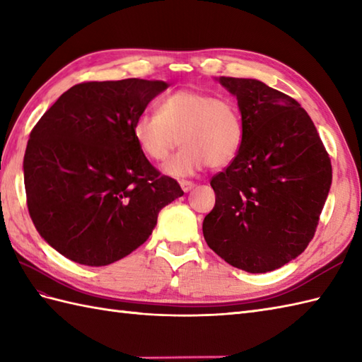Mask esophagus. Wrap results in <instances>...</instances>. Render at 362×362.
Instances as JSON below:
<instances>
[{"mask_svg":"<svg viewBox=\"0 0 362 362\" xmlns=\"http://www.w3.org/2000/svg\"><path fill=\"white\" fill-rule=\"evenodd\" d=\"M180 186H181V189H182L184 192H190L192 189L195 187V184L192 182V181H181Z\"/></svg>","mask_w":362,"mask_h":362,"instance_id":"34e87169","label":"esophagus"}]
</instances>
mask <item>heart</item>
<instances>
[{"label": "heart", "instance_id": "b5f03b06", "mask_svg": "<svg viewBox=\"0 0 362 362\" xmlns=\"http://www.w3.org/2000/svg\"><path fill=\"white\" fill-rule=\"evenodd\" d=\"M133 138L141 153L163 163L172 150H181L164 167L173 178H186L206 165L224 167L243 144V122L235 103L218 95L180 90L158 103L156 115L144 113L133 124Z\"/></svg>", "mask_w": 362, "mask_h": 362}]
</instances>
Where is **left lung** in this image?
<instances>
[{
  "label": "left lung",
  "instance_id": "8db88e82",
  "mask_svg": "<svg viewBox=\"0 0 362 362\" xmlns=\"http://www.w3.org/2000/svg\"><path fill=\"white\" fill-rule=\"evenodd\" d=\"M237 98L243 144L211 186L207 246L252 274L300 255L315 237L332 186V163L299 102L255 78H216Z\"/></svg>",
  "mask_w": 362,
  "mask_h": 362
}]
</instances>
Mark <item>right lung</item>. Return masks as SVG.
Segmentation results:
<instances>
[{
	"instance_id": "right-lung-1",
	"label": "right lung",
	"mask_w": 362,
	"mask_h": 362,
	"mask_svg": "<svg viewBox=\"0 0 362 362\" xmlns=\"http://www.w3.org/2000/svg\"><path fill=\"white\" fill-rule=\"evenodd\" d=\"M163 80L85 82L63 93L30 132L28 209L38 234L66 259L105 267L139 247L160 209L184 195L141 153L133 124Z\"/></svg>"
}]
</instances>
